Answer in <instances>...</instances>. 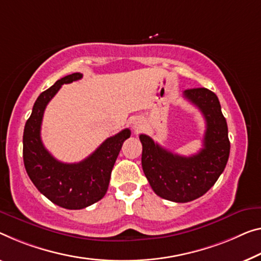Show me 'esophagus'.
<instances>
[{"instance_id":"1","label":"esophagus","mask_w":261,"mask_h":261,"mask_svg":"<svg viewBox=\"0 0 261 261\" xmlns=\"http://www.w3.org/2000/svg\"><path fill=\"white\" fill-rule=\"evenodd\" d=\"M143 128H144V125H143V121L141 119H136L133 122V129L135 130V133H140Z\"/></svg>"}]
</instances>
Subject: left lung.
Masks as SVG:
<instances>
[{
	"label": "left lung",
	"mask_w": 261,
	"mask_h": 261,
	"mask_svg": "<svg viewBox=\"0 0 261 261\" xmlns=\"http://www.w3.org/2000/svg\"><path fill=\"white\" fill-rule=\"evenodd\" d=\"M183 97L202 112L206 129L203 148L197 154H172L141 134L142 169L151 189L160 197L187 203L203 196L225 169L230 155L227 123L214 92L199 87L183 92Z\"/></svg>",
	"instance_id": "left-lung-1"
}]
</instances>
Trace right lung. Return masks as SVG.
<instances>
[{"mask_svg": "<svg viewBox=\"0 0 261 261\" xmlns=\"http://www.w3.org/2000/svg\"><path fill=\"white\" fill-rule=\"evenodd\" d=\"M72 73L59 79L36 100L23 134V161L35 187L52 203L70 210L90 206L105 196L111 172L122 143L130 136L126 128L106 139L89 158L78 163H63L45 149L41 139L43 114L50 100L64 84L82 79Z\"/></svg>", "mask_w": 261, "mask_h": 261, "instance_id": "add662e5", "label": "right lung"}]
</instances>
